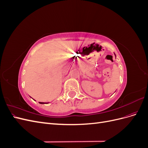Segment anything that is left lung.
Wrapping results in <instances>:
<instances>
[{
  "mask_svg": "<svg viewBox=\"0 0 148 148\" xmlns=\"http://www.w3.org/2000/svg\"><path fill=\"white\" fill-rule=\"evenodd\" d=\"M114 54H115V53H114ZM115 57H116V56H115Z\"/></svg>",
  "mask_w": 148,
  "mask_h": 148,
  "instance_id": "left-lung-1",
  "label": "left lung"
}]
</instances>
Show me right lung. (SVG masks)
I'll list each match as a JSON object with an SVG mask.
<instances>
[{"label": "right lung", "mask_w": 148, "mask_h": 148, "mask_svg": "<svg viewBox=\"0 0 148 148\" xmlns=\"http://www.w3.org/2000/svg\"><path fill=\"white\" fill-rule=\"evenodd\" d=\"M39 104H49V102H39Z\"/></svg>", "instance_id": "obj_1"}]
</instances>
